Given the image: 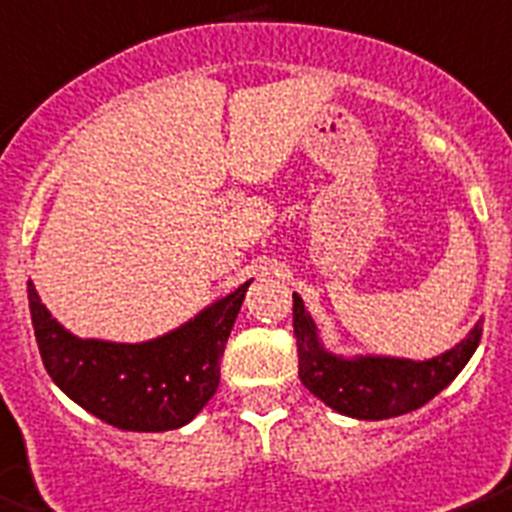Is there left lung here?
Returning a JSON list of instances; mask_svg holds the SVG:
<instances>
[{
	"label": "left lung",
	"instance_id": "8db88e82",
	"mask_svg": "<svg viewBox=\"0 0 512 512\" xmlns=\"http://www.w3.org/2000/svg\"><path fill=\"white\" fill-rule=\"evenodd\" d=\"M484 322V320H482ZM482 322L455 349L427 362L359 356L341 359L322 349L312 317L294 294V333L299 351V377L304 388L325 406L354 419H390L422 409L458 377L482 341Z\"/></svg>",
	"mask_w": 512,
	"mask_h": 512
}]
</instances>
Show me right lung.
I'll return each instance as SVG.
<instances>
[{"label": "right lung", "mask_w": 512, "mask_h": 512, "mask_svg": "<svg viewBox=\"0 0 512 512\" xmlns=\"http://www.w3.org/2000/svg\"><path fill=\"white\" fill-rule=\"evenodd\" d=\"M249 283L148 343L80 341L46 312L33 283L30 320L46 372L72 401L111 427L166 432L192 422L218 390L223 349Z\"/></svg>", "instance_id": "right-lung-1"}]
</instances>
